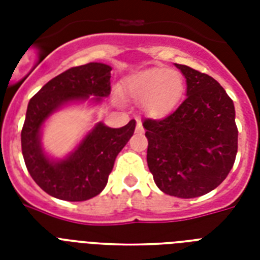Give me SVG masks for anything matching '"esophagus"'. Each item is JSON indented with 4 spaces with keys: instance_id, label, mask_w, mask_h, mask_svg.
I'll return each mask as SVG.
<instances>
[{
    "instance_id": "34e87169",
    "label": "esophagus",
    "mask_w": 260,
    "mask_h": 260,
    "mask_svg": "<svg viewBox=\"0 0 260 260\" xmlns=\"http://www.w3.org/2000/svg\"><path fill=\"white\" fill-rule=\"evenodd\" d=\"M136 132H138V134H142V132H144V129H143V125H142V122H140V120H138V125H136Z\"/></svg>"
}]
</instances>
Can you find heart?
<instances>
[{
    "instance_id": "b5f03b06",
    "label": "heart",
    "mask_w": 260,
    "mask_h": 260,
    "mask_svg": "<svg viewBox=\"0 0 260 260\" xmlns=\"http://www.w3.org/2000/svg\"><path fill=\"white\" fill-rule=\"evenodd\" d=\"M124 95L142 102L143 110L152 118L169 116L185 93V81L175 70L154 67L140 71L125 79Z\"/></svg>"
}]
</instances>
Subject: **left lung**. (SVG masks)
<instances>
[{
    "instance_id": "1",
    "label": "left lung",
    "mask_w": 260,
    "mask_h": 260,
    "mask_svg": "<svg viewBox=\"0 0 260 260\" xmlns=\"http://www.w3.org/2000/svg\"><path fill=\"white\" fill-rule=\"evenodd\" d=\"M186 100L163 120H144L147 163L163 193L194 198L216 189L238 152L234 101L208 74L185 64Z\"/></svg>"
}]
</instances>
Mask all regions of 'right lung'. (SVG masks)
Listing matches in <instances>:
<instances>
[{
  "instance_id": "right-lung-1",
  "label": "right lung",
  "mask_w": 260,
  "mask_h": 260,
  "mask_svg": "<svg viewBox=\"0 0 260 260\" xmlns=\"http://www.w3.org/2000/svg\"><path fill=\"white\" fill-rule=\"evenodd\" d=\"M110 71L112 67L97 62L73 67L29 100L21 131L22 156L30 177L52 197L86 201L101 193L116 156L134 135L135 120L121 128H109L100 121L66 158H50L43 150L42 128L47 118L73 102H101L110 94Z\"/></svg>"
}]
</instances>
